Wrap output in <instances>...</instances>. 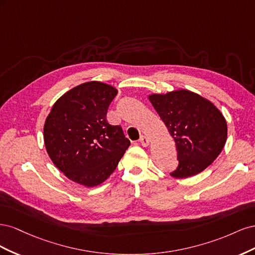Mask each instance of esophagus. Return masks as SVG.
Wrapping results in <instances>:
<instances>
[{
	"label": "esophagus",
	"instance_id": "1",
	"mask_svg": "<svg viewBox=\"0 0 255 255\" xmlns=\"http://www.w3.org/2000/svg\"><path fill=\"white\" fill-rule=\"evenodd\" d=\"M139 142L141 143V145H142V146H148V145H149V143H150V140H149V138H148V137L144 136V135H142V136L140 137Z\"/></svg>",
	"mask_w": 255,
	"mask_h": 255
}]
</instances>
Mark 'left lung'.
Wrapping results in <instances>:
<instances>
[{
  "label": "left lung",
  "instance_id": "1",
  "mask_svg": "<svg viewBox=\"0 0 255 255\" xmlns=\"http://www.w3.org/2000/svg\"><path fill=\"white\" fill-rule=\"evenodd\" d=\"M150 102L173 137L179 166L171 176L185 179L202 172L227 141V121L211 101L180 89L149 96Z\"/></svg>",
  "mask_w": 255,
  "mask_h": 255
}]
</instances>
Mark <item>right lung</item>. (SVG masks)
<instances>
[{
  "label": "right lung",
  "instance_id": "obj_1",
  "mask_svg": "<svg viewBox=\"0 0 255 255\" xmlns=\"http://www.w3.org/2000/svg\"><path fill=\"white\" fill-rule=\"evenodd\" d=\"M118 90L101 82L79 85L53 105L43 127L50 158L71 181L98 186L115 171L130 142L106 120Z\"/></svg>",
  "mask_w": 255,
  "mask_h": 255
}]
</instances>
